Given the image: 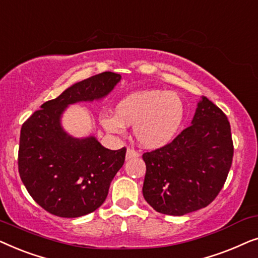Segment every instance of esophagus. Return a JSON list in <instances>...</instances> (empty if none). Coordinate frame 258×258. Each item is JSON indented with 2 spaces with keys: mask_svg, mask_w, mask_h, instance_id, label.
<instances>
[{
  "mask_svg": "<svg viewBox=\"0 0 258 258\" xmlns=\"http://www.w3.org/2000/svg\"><path fill=\"white\" fill-rule=\"evenodd\" d=\"M140 154L137 153L136 150L132 149V148H128L126 149V154H125V160H130V158H135V157H139Z\"/></svg>",
  "mask_w": 258,
  "mask_h": 258,
  "instance_id": "1",
  "label": "esophagus"
}]
</instances>
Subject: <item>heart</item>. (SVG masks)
Listing matches in <instances>:
<instances>
[{"label": "heart", "instance_id": "heart-1", "mask_svg": "<svg viewBox=\"0 0 258 258\" xmlns=\"http://www.w3.org/2000/svg\"><path fill=\"white\" fill-rule=\"evenodd\" d=\"M185 107L178 94L165 90H142L126 95L115 108V115L101 117V124L112 134L134 125L137 142L158 149L175 139L184 119Z\"/></svg>", "mask_w": 258, "mask_h": 258}]
</instances>
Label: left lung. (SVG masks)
Segmentation results:
<instances>
[{
	"label": "left lung",
	"instance_id": "8db88e82",
	"mask_svg": "<svg viewBox=\"0 0 258 258\" xmlns=\"http://www.w3.org/2000/svg\"><path fill=\"white\" fill-rule=\"evenodd\" d=\"M234 156L227 116L202 96L191 125L167 146L143 154V197L157 213L182 216L213 202Z\"/></svg>",
	"mask_w": 258,
	"mask_h": 258
}]
</instances>
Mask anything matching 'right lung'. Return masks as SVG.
I'll return each mask as SVG.
<instances>
[{"instance_id": "1", "label": "right lung", "mask_w": 258, "mask_h": 258, "mask_svg": "<svg viewBox=\"0 0 258 258\" xmlns=\"http://www.w3.org/2000/svg\"><path fill=\"white\" fill-rule=\"evenodd\" d=\"M119 81V74L104 72L77 82L23 123L19 172L30 196L48 213L80 217L107 199L126 149H107L93 135L73 137L63 129L61 117L70 104L102 100Z\"/></svg>"}]
</instances>
